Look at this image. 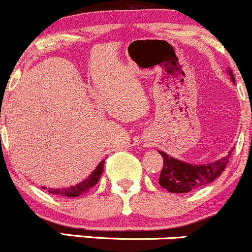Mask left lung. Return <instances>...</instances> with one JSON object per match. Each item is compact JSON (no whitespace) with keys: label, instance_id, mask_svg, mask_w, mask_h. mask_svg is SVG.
<instances>
[{"label":"left lung","instance_id":"8db88e82","mask_svg":"<svg viewBox=\"0 0 252 252\" xmlns=\"http://www.w3.org/2000/svg\"><path fill=\"white\" fill-rule=\"evenodd\" d=\"M232 83H235V78L231 70H227ZM231 151H229L225 157L208 164H193L177 159L166 152L159 151L163 157V168L159 176V184L171 193H188L196 188L212 183L218 178L226 167Z\"/></svg>","mask_w":252,"mask_h":252}]
</instances>
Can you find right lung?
<instances>
[{
  "label": "right lung",
  "mask_w": 252,
  "mask_h": 252,
  "mask_svg": "<svg viewBox=\"0 0 252 252\" xmlns=\"http://www.w3.org/2000/svg\"><path fill=\"white\" fill-rule=\"evenodd\" d=\"M104 163H105V160L102 159L101 162L97 164L96 168L90 173V176H88V178H85L83 182L75 184V186L68 187V188H48V189L47 187H42V189H47L50 194H54V195L75 198V196H79L81 195V194L90 190V189H92L97 182H99L100 177H101L102 172H104Z\"/></svg>",
  "instance_id": "obj_1"
}]
</instances>
